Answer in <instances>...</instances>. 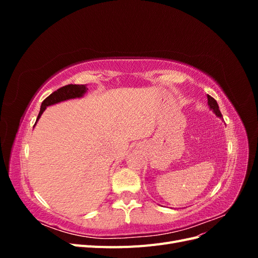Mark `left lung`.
I'll list each match as a JSON object with an SVG mask.
<instances>
[{"instance_id":"left-lung-1","label":"left lung","mask_w":258,"mask_h":258,"mask_svg":"<svg viewBox=\"0 0 258 258\" xmlns=\"http://www.w3.org/2000/svg\"><path fill=\"white\" fill-rule=\"evenodd\" d=\"M207 97H208V105L210 107V110L212 111L218 117V118H222V113L220 111V107H218V104L216 101L212 97H210L209 95Z\"/></svg>"}]
</instances>
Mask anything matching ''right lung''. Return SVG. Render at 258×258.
I'll list each match as a JSON object with an SVG mask.
<instances>
[{
	"label": "right lung",
	"mask_w": 258,
	"mask_h": 258,
	"mask_svg": "<svg viewBox=\"0 0 258 258\" xmlns=\"http://www.w3.org/2000/svg\"><path fill=\"white\" fill-rule=\"evenodd\" d=\"M87 90H88L87 85H72L71 84V85H67L62 88H59L56 91H53L50 96H48L43 101L40 113H38V116H37L36 121H35V124L38 121V119L41 118V116L44 113V111L48 106L58 104L60 102H63V101H68L71 99L83 98L85 96V93L87 92Z\"/></svg>",
	"instance_id": "right-lung-1"
}]
</instances>
